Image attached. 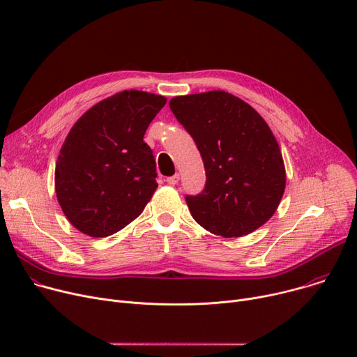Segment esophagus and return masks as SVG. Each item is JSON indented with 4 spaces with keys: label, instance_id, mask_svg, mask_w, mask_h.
Wrapping results in <instances>:
<instances>
[{
    "label": "esophagus",
    "instance_id": "34e87169",
    "mask_svg": "<svg viewBox=\"0 0 357 357\" xmlns=\"http://www.w3.org/2000/svg\"><path fill=\"white\" fill-rule=\"evenodd\" d=\"M178 181H179V175H174V176H169V178L166 179V182H167L169 185H176V183H178Z\"/></svg>",
    "mask_w": 357,
    "mask_h": 357
}]
</instances>
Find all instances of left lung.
I'll list each match as a JSON object with an SVG mask.
<instances>
[{
    "label": "left lung",
    "mask_w": 357,
    "mask_h": 357,
    "mask_svg": "<svg viewBox=\"0 0 357 357\" xmlns=\"http://www.w3.org/2000/svg\"><path fill=\"white\" fill-rule=\"evenodd\" d=\"M192 136L207 182L186 204L201 227L226 238L257 230L275 214L285 192V165L272 130L248 102L226 91L169 101Z\"/></svg>",
    "instance_id": "left-lung-1"
}]
</instances>
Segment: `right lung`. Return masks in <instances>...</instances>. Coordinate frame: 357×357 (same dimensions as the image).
Masks as SVG:
<instances>
[{"mask_svg": "<svg viewBox=\"0 0 357 357\" xmlns=\"http://www.w3.org/2000/svg\"><path fill=\"white\" fill-rule=\"evenodd\" d=\"M166 104L130 89L111 96L73 124L54 169V191L72 226L107 237L136 220L158 188L156 162L143 137Z\"/></svg>", "mask_w": 357, "mask_h": 357, "instance_id": "add662e5", "label": "right lung"}]
</instances>
